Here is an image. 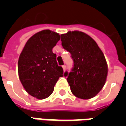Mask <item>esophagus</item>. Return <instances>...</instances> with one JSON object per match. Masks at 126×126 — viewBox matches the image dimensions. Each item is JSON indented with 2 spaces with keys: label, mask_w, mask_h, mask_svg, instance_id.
<instances>
[{
  "label": "esophagus",
  "mask_w": 126,
  "mask_h": 126,
  "mask_svg": "<svg viewBox=\"0 0 126 126\" xmlns=\"http://www.w3.org/2000/svg\"><path fill=\"white\" fill-rule=\"evenodd\" d=\"M62 67H63V71H65V69H66V66H65V65H63V66H62Z\"/></svg>",
  "instance_id": "34e87169"
}]
</instances>
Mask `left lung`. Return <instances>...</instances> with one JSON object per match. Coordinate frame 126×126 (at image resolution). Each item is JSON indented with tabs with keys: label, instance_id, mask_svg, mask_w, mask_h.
<instances>
[{
	"label": "left lung",
	"instance_id": "1",
	"mask_svg": "<svg viewBox=\"0 0 126 126\" xmlns=\"http://www.w3.org/2000/svg\"><path fill=\"white\" fill-rule=\"evenodd\" d=\"M62 46L71 53L74 67L64 76L76 97L90 99L100 92L105 84L108 67L103 52L90 36L72 31L61 35Z\"/></svg>",
	"mask_w": 126,
	"mask_h": 126
}]
</instances>
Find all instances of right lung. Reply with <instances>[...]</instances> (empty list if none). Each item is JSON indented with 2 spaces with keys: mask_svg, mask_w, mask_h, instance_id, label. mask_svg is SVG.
<instances>
[{
  "mask_svg": "<svg viewBox=\"0 0 126 126\" xmlns=\"http://www.w3.org/2000/svg\"><path fill=\"white\" fill-rule=\"evenodd\" d=\"M60 35L50 30L35 33L26 42L18 61L21 83L29 94L38 99L48 97L55 84L63 76L62 67L58 65L52 48Z\"/></svg>",
  "mask_w": 126,
  "mask_h": 126,
  "instance_id": "1",
  "label": "right lung"
}]
</instances>
